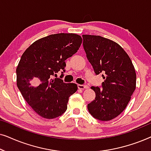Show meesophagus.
<instances>
[{
	"instance_id": "obj_1",
	"label": "esophagus",
	"mask_w": 151,
	"mask_h": 151,
	"mask_svg": "<svg viewBox=\"0 0 151 151\" xmlns=\"http://www.w3.org/2000/svg\"><path fill=\"white\" fill-rule=\"evenodd\" d=\"M78 88H80V89H82V90H84V89H86V88H88V86L87 85H84V84H78Z\"/></svg>"
}]
</instances>
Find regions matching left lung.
Listing matches in <instances>:
<instances>
[{"mask_svg":"<svg viewBox=\"0 0 151 151\" xmlns=\"http://www.w3.org/2000/svg\"><path fill=\"white\" fill-rule=\"evenodd\" d=\"M86 58L96 75L102 73V88L91 86L94 100L87 105L88 112L101 121L118 116L131 100L136 88L135 67L120 45L100 36L82 35Z\"/></svg>","mask_w":151,"mask_h":151,"instance_id":"8db88e82","label":"left lung"}]
</instances>
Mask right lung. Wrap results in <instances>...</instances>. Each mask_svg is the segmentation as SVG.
<instances>
[{"label":"right lung","instance_id":"right-lung-1","mask_svg":"<svg viewBox=\"0 0 151 151\" xmlns=\"http://www.w3.org/2000/svg\"><path fill=\"white\" fill-rule=\"evenodd\" d=\"M82 42L76 34H51L35 41L22 53L16 68V84L27 104L43 118L63 115L69 98L78 90L76 84L51 78L65 71V60L77 52Z\"/></svg>","mask_w":151,"mask_h":151}]
</instances>
